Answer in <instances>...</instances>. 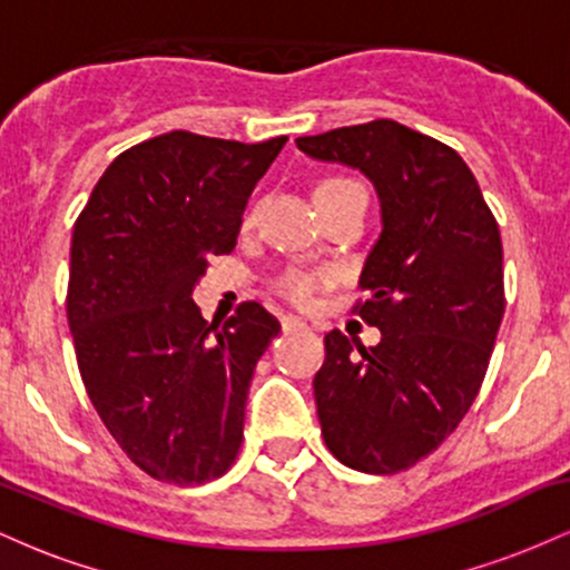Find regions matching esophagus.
<instances>
[{"instance_id": "1", "label": "esophagus", "mask_w": 570, "mask_h": 570, "mask_svg": "<svg viewBox=\"0 0 570 570\" xmlns=\"http://www.w3.org/2000/svg\"><path fill=\"white\" fill-rule=\"evenodd\" d=\"M305 322L299 316H284L281 318V330L284 332H294V330H303Z\"/></svg>"}]
</instances>
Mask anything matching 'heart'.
Instances as JSON below:
<instances>
[{"label":"heart","instance_id":"heart-1","mask_svg":"<svg viewBox=\"0 0 570 570\" xmlns=\"http://www.w3.org/2000/svg\"><path fill=\"white\" fill-rule=\"evenodd\" d=\"M353 181L348 179H324L322 185L316 187V193H324V189H337V187H348ZM326 281L324 273H307V271H289L278 278V292L284 297H289L292 303L297 305H307L313 299V292L318 289Z\"/></svg>","mask_w":570,"mask_h":570}]
</instances>
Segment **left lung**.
Returning <instances> with one entry per match:
<instances>
[{"mask_svg": "<svg viewBox=\"0 0 570 570\" xmlns=\"http://www.w3.org/2000/svg\"><path fill=\"white\" fill-rule=\"evenodd\" d=\"M297 147L362 171L381 200L383 227L358 278V316L381 343L364 348L332 330L313 396L340 463L396 474L453 434L485 381L503 318L499 225L461 155L394 120Z\"/></svg>", "mask_w": 570, "mask_h": 570, "instance_id": "left-lung-1", "label": "left lung"}]
</instances>
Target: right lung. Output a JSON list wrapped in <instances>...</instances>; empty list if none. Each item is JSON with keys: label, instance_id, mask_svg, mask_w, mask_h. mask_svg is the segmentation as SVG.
<instances>
[{"label": "right lung", "instance_id": "add662e5", "mask_svg": "<svg viewBox=\"0 0 570 570\" xmlns=\"http://www.w3.org/2000/svg\"><path fill=\"white\" fill-rule=\"evenodd\" d=\"M284 144L155 136L117 155L75 222L77 367L109 434L160 482L217 480L238 455L254 367L281 324L244 303L219 330L193 289L208 259L235 248L248 195Z\"/></svg>", "mask_w": 570, "mask_h": 570}]
</instances>
